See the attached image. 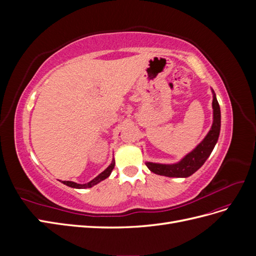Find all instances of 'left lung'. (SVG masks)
Returning <instances> with one entry per match:
<instances>
[{
	"label": "left lung",
	"mask_w": 256,
	"mask_h": 256,
	"mask_svg": "<svg viewBox=\"0 0 256 256\" xmlns=\"http://www.w3.org/2000/svg\"><path fill=\"white\" fill-rule=\"evenodd\" d=\"M214 122L212 129L194 150L189 152L180 162L175 164H159L152 162H146V166L154 174L168 177H188L204 164L207 158L210 156L214 147L218 141L221 127V112L218 100L214 95L212 99Z\"/></svg>",
	"instance_id": "left-lung-1"
}]
</instances>
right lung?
<instances>
[{
    "mask_svg": "<svg viewBox=\"0 0 256 256\" xmlns=\"http://www.w3.org/2000/svg\"><path fill=\"white\" fill-rule=\"evenodd\" d=\"M114 166H115V162H114V160H113V161H112V164H111L109 166H108L102 173H100L97 177H95L94 180H90V182H88V184H76V182H67V180H63L62 182H63L64 184H66V186H68V187L76 188V189L90 188V187H92V186H94V184H96L100 182L102 180H106V177H109V176H110V174H111V172H112L113 168H114Z\"/></svg>",
    "mask_w": 256,
    "mask_h": 256,
    "instance_id": "right-lung-1",
    "label": "right lung"
}]
</instances>
